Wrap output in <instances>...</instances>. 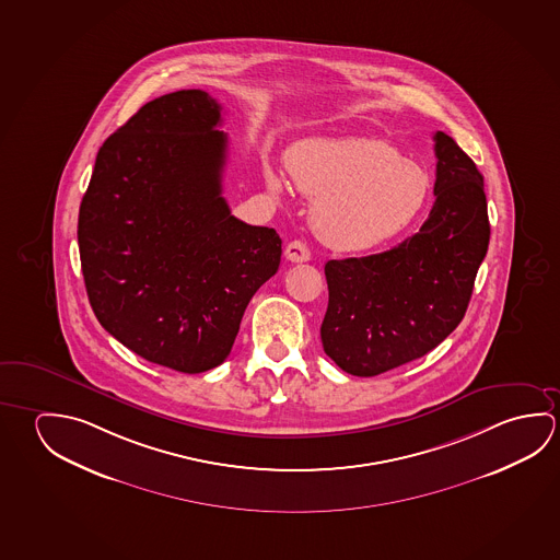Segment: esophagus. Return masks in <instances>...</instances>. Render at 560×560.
I'll list each match as a JSON object with an SVG mask.
<instances>
[{
	"label": "esophagus",
	"instance_id": "1",
	"mask_svg": "<svg viewBox=\"0 0 560 560\" xmlns=\"http://www.w3.org/2000/svg\"><path fill=\"white\" fill-rule=\"evenodd\" d=\"M284 257L289 259V261H293V264H304V261H308L311 259V249L308 246L301 242V240H293L287 248H284Z\"/></svg>",
	"mask_w": 560,
	"mask_h": 560
}]
</instances>
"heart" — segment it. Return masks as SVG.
I'll return each instance as SVG.
<instances>
[{"instance_id":"obj_1","label":"heart","mask_w":560,"mask_h":560,"mask_svg":"<svg viewBox=\"0 0 560 560\" xmlns=\"http://www.w3.org/2000/svg\"><path fill=\"white\" fill-rule=\"evenodd\" d=\"M287 170L296 189L314 199V232L346 252L375 248L402 232L430 191L422 167L376 138L304 140L289 152ZM264 175L269 191L281 195L283 175L271 165Z\"/></svg>"}]
</instances>
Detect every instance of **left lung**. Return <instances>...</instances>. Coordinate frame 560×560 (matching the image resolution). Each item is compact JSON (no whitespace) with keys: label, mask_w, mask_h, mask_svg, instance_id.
Instances as JSON below:
<instances>
[{"label":"left lung","mask_w":560,"mask_h":560,"mask_svg":"<svg viewBox=\"0 0 560 560\" xmlns=\"http://www.w3.org/2000/svg\"><path fill=\"white\" fill-rule=\"evenodd\" d=\"M435 202L422 229L395 248L330 259L326 355L349 375L375 376L422 358L467 312L490 240L485 177L438 130Z\"/></svg>","instance_id":"1"}]
</instances>
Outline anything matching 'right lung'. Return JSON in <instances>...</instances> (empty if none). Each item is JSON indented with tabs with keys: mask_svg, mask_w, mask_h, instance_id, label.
<instances>
[{
	"mask_svg": "<svg viewBox=\"0 0 560 560\" xmlns=\"http://www.w3.org/2000/svg\"><path fill=\"white\" fill-rule=\"evenodd\" d=\"M201 90L142 105L95 158L78 219L88 299L110 336L179 373L221 365L281 261L276 230L230 214L229 138Z\"/></svg>",
	"mask_w": 560,
	"mask_h": 560,
	"instance_id": "1",
	"label": "right lung"
}]
</instances>
